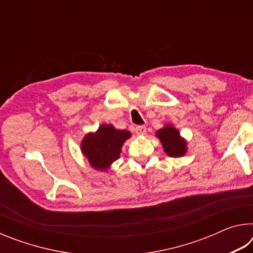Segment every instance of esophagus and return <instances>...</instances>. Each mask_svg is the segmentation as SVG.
Masks as SVG:
<instances>
[{
  "mask_svg": "<svg viewBox=\"0 0 253 253\" xmlns=\"http://www.w3.org/2000/svg\"><path fill=\"white\" fill-rule=\"evenodd\" d=\"M136 134L137 135H140V136L146 134V126H144V125L137 126L136 127Z\"/></svg>",
  "mask_w": 253,
  "mask_h": 253,
  "instance_id": "obj_1",
  "label": "esophagus"
}]
</instances>
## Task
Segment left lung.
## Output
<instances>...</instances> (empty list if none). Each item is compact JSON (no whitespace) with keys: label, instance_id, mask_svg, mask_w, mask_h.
Segmentation results:
<instances>
[{"label":"left lung","instance_id":"8db88e82","mask_svg":"<svg viewBox=\"0 0 253 253\" xmlns=\"http://www.w3.org/2000/svg\"><path fill=\"white\" fill-rule=\"evenodd\" d=\"M157 137L161 139L166 154L170 157L182 156L186 152L185 142L179 137L178 131L173 126H166L157 131Z\"/></svg>","mask_w":253,"mask_h":253}]
</instances>
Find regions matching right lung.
I'll use <instances>...</instances> for the list:
<instances>
[{
    "instance_id": "add662e5",
    "label": "right lung",
    "mask_w": 253,
    "mask_h": 253,
    "mask_svg": "<svg viewBox=\"0 0 253 253\" xmlns=\"http://www.w3.org/2000/svg\"><path fill=\"white\" fill-rule=\"evenodd\" d=\"M129 131L118 130L111 125H102L95 134H88L81 143V149L92 168L105 169L117 161L122 146Z\"/></svg>"
}]
</instances>
